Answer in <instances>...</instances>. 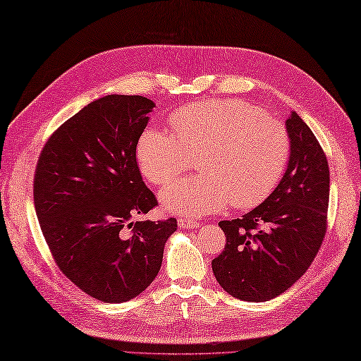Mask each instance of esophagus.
<instances>
[{
	"instance_id": "obj_1",
	"label": "esophagus",
	"mask_w": 361,
	"mask_h": 361,
	"mask_svg": "<svg viewBox=\"0 0 361 361\" xmlns=\"http://www.w3.org/2000/svg\"><path fill=\"white\" fill-rule=\"evenodd\" d=\"M178 225H179L180 228H187V230H190V228H197V226H199V222L190 221V219H179Z\"/></svg>"
}]
</instances>
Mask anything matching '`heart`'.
Masks as SVG:
<instances>
[{
	"instance_id": "1",
	"label": "heart",
	"mask_w": 361,
	"mask_h": 361,
	"mask_svg": "<svg viewBox=\"0 0 361 361\" xmlns=\"http://www.w3.org/2000/svg\"><path fill=\"white\" fill-rule=\"evenodd\" d=\"M174 136L148 128L136 145L139 169L153 185H169L196 157L200 176L174 183L161 202L183 217L262 204L282 178L289 135L279 119L243 101L211 99L171 114Z\"/></svg>"
}]
</instances>
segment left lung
<instances>
[{
  "mask_svg": "<svg viewBox=\"0 0 361 361\" xmlns=\"http://www.w3.org/2000/svg\"><path fill=\"white\" fill-rule=\"evenodd\" d=\"M285 126L291 148L282 180L250 213L219 222L226 245L211 267L219 285L245 302H267L291 288L326 234V154L295 111Z\"/></svg>",
  "mask_w": 361,
  "mask_h": 361,
  "instance_id": "1",
  "label": "left lung"
}]
</instances>
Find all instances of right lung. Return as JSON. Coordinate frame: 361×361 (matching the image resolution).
<instances>
[{"instance_id":"obj_1","label":"right lung","mask_w":361,"mask_h":361,"mask_svg":"<svg viewBox=\"0 0 361 361\" xmlns=\"http://www.w3.org/2000/svg\"><path fill=\"white\" fill-rule=\"evenodd\" d=\"M153 107L137 94L90 102L49 137L35 171V209L51 256L105 303L128 302L150 286L178 228L174 217L133 221L157 205L136 162Z\"/></svg>"}]
</instances>
